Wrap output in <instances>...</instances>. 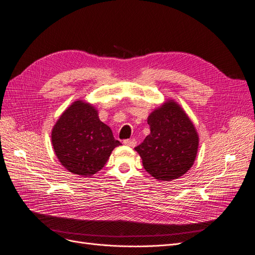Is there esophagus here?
<instances>
[{"label": "esophagus", "instance_id": "34e87169", "mask_svg": "<svg viewBox=\"0 0 255 255\" xmlns=\"http://www.w3.org/2000/svg\"><path fill=\"white\" fill-rule=\"evenodd\" d=\"M124 144H125L126 146H129V147H134L135 144H136V142H135V139H125Z\"/></svg>", "mask_w": 255, "mask_h": 255}]
</instances>
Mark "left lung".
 Returning <instances> with one entry per match:
<instances>
[{
	"label": "left lung",
	"mask_w": 255,
	"mask_h": 255,
	"mask_svg": "<svg viewBox=\"0 0 255 255\" xmlns=\"http://www.w3.org/2000/svg\"><path fill=\"white\" fill-rule=\"evenodd\" d=\"M150 133L135 150L146 171L160 181L183 176L193 166L199 136L191 119L177 102L168 100L147 119Z\"/></svg>",
	"instance_id": "8db88e82"
}]
</instances>
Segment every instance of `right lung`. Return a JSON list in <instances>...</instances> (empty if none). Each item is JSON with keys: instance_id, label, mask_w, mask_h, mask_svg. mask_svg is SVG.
Segmentation results:
<instances>
[{"instance_id": "obj_1", "label": "right lung", "mask_w": 255, "mask_h": 255, "mask_svg": "<svg viewBox=\"0 0 255 255\" xmlns=\"http://www.w3.org/2000/svg\"><path fill=\"white\" fill-rule=\"evenodd\" d=\"M52 145L63 167L72 174L90 177L105 166L112 150L121 143L98 118L95 107L78 100L56 122Z\"/></svg>"}]
</instances>
